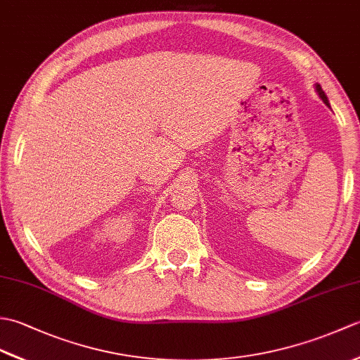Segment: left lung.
<instances>
[{"label":"left lung","mask_w":360,"mask_h":360,"mask_svg":"<svg viewBox=\"0 0 360 360\" xmlns=\"http://www.w3.org/2000/svg\"><path fill=\"white\" fill-rule=\"evenodd\" d=\"M316 89H317V93H319V96L320 97H322V101L328 105V106H330V103H328V98H326V96H325V93H323V89H322V86H320V85H317L316 86Z\"/></svg>","instance_id":"1"}]
</instances>
